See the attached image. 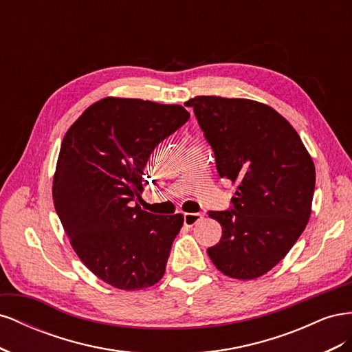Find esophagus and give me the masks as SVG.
<instances>
[{
	"label": "esophagus",
	"instance_id": "34e87169",
	"mask_svg": "<svg viewBox=\"0 0 352 352\" xmlns=\"http://www.w3.org/2000/svg\"><path fill=\"white\" fill-rule=\"evenodd\" d=\"M202 219H204V214H202V212H185L184 214V223L188 228H192Z\"/></svg>",
	"mask_w": 352,
	"mask_h": 352
}]
</instances>
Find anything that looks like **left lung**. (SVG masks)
Masks as SVG:
<instances>
[{
	"instance_id": "8db88e82",
	"label": "left lung",
	"mask_w": 352,
	"mask_h": 352,
	"mask_svg": "<svg viewBox=\"0 0 352 352\" xmlns=\"http://www.w3.org/2000/svg\"><path fill=\"white\" fill-rule=\"evenodd\" d=\"M185 105L194 109L220 177L238 184L230 210L208 212L223 229L208 257L229 278H260L289 252L310 220L313 160L291 123L269 105L206 95Z\"/></svg>"
}]
</instances>
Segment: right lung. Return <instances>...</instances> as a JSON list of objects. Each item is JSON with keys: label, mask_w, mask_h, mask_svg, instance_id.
<instances>
[{"label": "right lung", "mask_w": 352, "mask_h": 352, "mask_svg": "<svg viewBox=\"0 0 352 352\" xmlns=\"http://www.w3.org/2000/svg\"><path fill=\"white\" fill-rule=\"evenodd\" d=\"M189 119L182 105L107 97L94 102L61 142L52 199L82 263L117 289L163 278L182 214L144 211V168L154 148Z\"/></svg>", "instance_id": "1"}]
</instances>
